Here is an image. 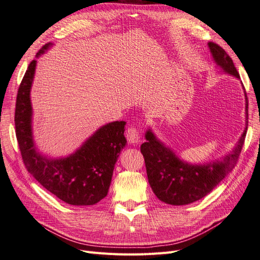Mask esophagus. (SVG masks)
I'll use <instances>...</instances> for the list:
<instances>
[{"label":"esophagus","instance_id":"1","mask_svg":"<svg viewBox=\"0 0 260 260\" xmlns=\"http://www.w3.org/2000/svg\"><path fill=\"white\" fill-rule=\"evenodd\" d=\"M125 138L131 144H137L140 142V135L136 127H130L125 131Z\"/></svg>","mask_w":260,"mask_h":260}]
</instances>
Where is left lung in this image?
Masks as SVG:
<instances>
[{"instance_id": "8db88e82", "label": "left lung", "mask_w": 260, "mask_h": 260, "mask_svg": "<svg viewBox=\"0 0 260 260\" xmlns=\"http://www.w3.org/2000/svg\"><path fill=\"white\" fill-rule=\"evenodd\" d=\"M211 56L223 73L240 79L233 60L225 51L214 42H208ZM244 89V86H243ZM246 123L233 151L218 160L206 164H188L160 140L151 129L145 133L146 142L141 145L149 185L161 202L170 205H187L203 199L230 174L237 164L245 140L248 123V102L245 89Z\"/></svg>"}]
</instances>
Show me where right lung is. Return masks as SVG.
<instances>
[{
    "mask_svg": "<svg viewBox=\"0 0 260 260\" xmlns=\"http://www.w3.org/2000/svg\"><path fill=\"white\" fill-rule=\"evenodd\" d=\"M46 43L37 57L48 51ZM37 60L30 62L19 85L15 128L23 164L29 174L46 190L69 205L88 206L103 200L112 182L115 164L127 144L125 121L109 122L98 129L73 154L49 158L38 152L32 136V106L30 91Z\"/></svg>",
    "mask_w": 260,
    "mask_h": 260,
    "instance_id": "add662e5",
    "label": "right lung"
}]
</instances>
